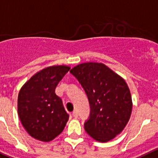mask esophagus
I'll return each mask as SVG.
<instances>
[{
	"label": "esophagus",
	"mask_w": 158,
	"mask_h": 158,
	"mask_svg": "<svg viewBox=\"0 0 158 158\" xmlns=\"http://www.w3.org/2000/svg\"><path fill=\"white\" fill-rule=\"evenodd\" d=\"M72 116H73V118H77V116H78L77 112L76 111H73V112H72Z\"/></svg>",
	"instance_id": "34e87169"
}]
</instances>
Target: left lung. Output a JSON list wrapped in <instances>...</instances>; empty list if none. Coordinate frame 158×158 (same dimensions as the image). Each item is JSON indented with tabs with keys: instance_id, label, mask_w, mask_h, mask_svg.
Listing matches in <instances>:
<instances>
[{
	"instance_id": "left-lung-1",
	"label": "left lung",
	"mask_w": 158,
	"mask_h": 158,
	"mask_svg": "<svg viewBox=\"0 0 158 158\" xmlns=\"http://www.w3.org/2000/svg\"><path fill=\"white\" fill-rule=\"evenodd\" d=\"M85 90L91 112L85 130L95 140L108 142L125 128L132 112V98L126 81L107 66L79 64L70 70Z\"/></svg>"
}]
</instances>
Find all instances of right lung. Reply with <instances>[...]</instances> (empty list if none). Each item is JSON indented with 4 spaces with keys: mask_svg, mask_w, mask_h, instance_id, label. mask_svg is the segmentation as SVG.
Listing matches in <instances>:
<instances>
[{
    "mask_svg": "<svg viewBox=\"0 0 158 158\" xmlns=\"http://www.w3.org/2000/svg\"><path fill=\"white\" fill-rule=\"evenodd\" d=\"M67 66H52L33 75L18 97V113L28 134L48 142L60 134L68 121L62 99L55 89L69 71Z\"/></svg>",
    "mask_w": 158,
    "mask_h": 158,
    "instance_id": "obj_1",
    "label": "right lung"
}]
</instances>
